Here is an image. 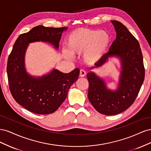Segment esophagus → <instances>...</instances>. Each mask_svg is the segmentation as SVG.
<instances>
[{
    "label": "esophagus",
    "instance_id": "esophagus-1",
    "mask_svg": "<svg viewBox=\"0 0 151 151\" xmlns=\"http://www.w3.org/2000/svg\"><path fill=\"white\" fill-rule=\"evenodd\" d=\"M86 75V71H85L84 70H83V69H81V70H80V72H79V76L81 77H84Z\"/></svg>",
    "mask_w": 151,
    "mask_h": 151
}]
</instances>
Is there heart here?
Listing matches in <instances>:
<instances>
[{"mask_svg": "<svg viewBox=\"0 0 151 151\" xmlns=\"http://www.w3.org/2000/svg\"><path fill=\"white\" fill-rule=\"evenodd\" d=\"M110 42L107 32L91 29H79L73 31L67 37L66 47L63 50L67 58L72 54H83L84 60L88 63L98 61L106 52Z\"/></svg>", "mask_w": 151, "mask_h": 151, "instance_id": "heart-1", "label": "heart"}]
</instances>
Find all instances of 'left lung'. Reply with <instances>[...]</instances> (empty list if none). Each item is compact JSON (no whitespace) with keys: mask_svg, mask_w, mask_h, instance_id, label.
<instances>
[{"mask_svg":"<svg viewBox=\"0 0 151 151\" xmlns=\"http://www.w3.org/2000/svg\"><path fill=\"white\" fill-rule=\"evenodd\" d=\"M111 22L116 38L109 52L91 68L101 66L109 57H119L122 71L118 88L115 91L108 89L104 81L94 72L87 74L89 101L99 113L106 115H116L129 108L137 96L145 77L142 53L137 40L120 22Z\"/></svg>","mask_w":151,"mask_h":151,"instance_id":"1","label":"left lung"}]
</instances>
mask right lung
Instances as JSON below:
<instances>
[{
	"instance_id": "1",
	"label": "right lung",
	"mask_w": 151,
	"mask_h": 151,
	"mask_svg": "<svg viewBox=\"0 0 151 151\" xmlns=\"http://www.w3.org/2000/svg\"><path fill=\"white\" fill-rule=\"evenodd\" d=\"M67 28L37 26L21 34L14 44L8 57L7 72L9 85L15 101L33 113L47 115L55 111L67 98L70 86L78 79L79 69L68 74L53 69L40 77L29 75L24 67V55L28 44L45 42L58 49L62 33Z\"/></svg>"
}]
</instances>
